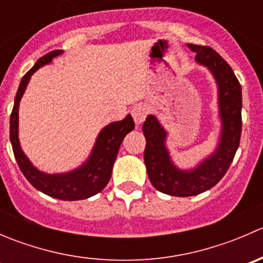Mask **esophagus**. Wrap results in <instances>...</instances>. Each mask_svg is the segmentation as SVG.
I'll return each mask as SVG.
<instances>
[{
	"mask_svg": "<svg viewBox=\"0 0 263 263\" xmlns=\"http://www.w3.org/2000/svg\"><path fill=\"white\" fill-rule=\"evenodd\" d=\"M131 115L134 117V121L136 124H141L142 122L145 121V118H146V115H147V109L145 105H135L134 108H132L131 110Z\"/></svg>",
	"mask_w": 263,
	"mask_h": 263,
	"instance_id": "obj_1",
	"label": "esophagus"
}]
</instances>
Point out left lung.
I'll use <instances>...</instances> for the list:
<instances>
[{
  "label": "left lung",
  "instance_id": "8db88e82",
  "mask_svg": "<svg viewBox=\"0 0 263 263\" xmlns=\"http://www.w3.org/2000/svg\"><path fill=\"white\" fill-rule=\"evenodd\" d=\"M196 53V62L213 75L217 87V119L220 131L213 153L193 168L182 169L166 146L168 131L154 115L142 126L146 139L144 160L151 184L160 192L177 197L200 195L213 188L229 169L239 147L242 134V87L232 67L210 47L187 44Z\"/></svg>",
  "mask_w": 263,
  "mask_h": 263
}]
</instances>
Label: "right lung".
I'll list each match as a JSON object with an SVG mask.
<instances>
[{
  "label": "right lung",
  "instance_id": "1",
  "mask_svg": "<svg viewBox=\"0 0 263 263\" xmlns=\"http://www.w3.org/2000/svg\"><path fill=\"white\" fill-rule=\"evenodd\" d=\"M62 53L63 50L61 49L47 53L39 58L35 65L21 79L15 97L14 109L10 117V141L18 168L34 188L57 200H86L99 193L108 184L119 146L124 136L135 128V122L131 115H127L122 121L112 122L103 127L86 160L72 171L50 174L36 168L21 148L18 140V107L31 76L41 67L52 63L53 58Z\"/></svg>",
  "mask_w": 263,
  "mask_h": 263
}]
</instances>
